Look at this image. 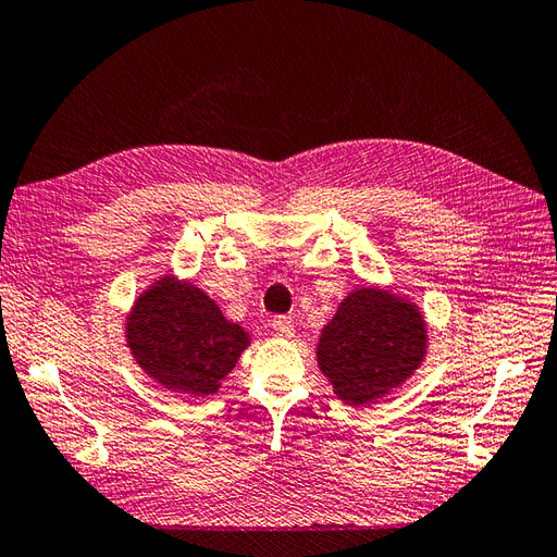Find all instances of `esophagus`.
Segmentation results:
<instances>
[{
    "label": "esophagus",
    "instance_id": "34e87169",
    "mask_svg": "<svg viewBox=\"0 0 557 557\" xmlns=\"http://www.w3.org/2000/svg\"><path fill=\"white\" fill-rule=\"evenodd\" d=\"M270 325H273L277 337H294V320H292V318H287V315H275L273 322H270Z\"/></svg>",
    "mask_w": 557,
    "mask_h": 557
}]
</instances>
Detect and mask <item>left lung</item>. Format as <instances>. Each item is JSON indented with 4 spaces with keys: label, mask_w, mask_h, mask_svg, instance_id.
<instances>
[{
    "label": "left lung",
    "mask_w": 557,
    "mask_h": 557,
    "mask_svg": "<svg viewBox=\"0 0 557 557\" xmlns=\"http://www.w3.org/2000/svg\"><path fill=\"white\" fill-rule=\"evenodd\" d=\"M318 366L348 406H368L404 384L426 354L420 308L389 289L360 287L320 332Z\"/></svg>",
    "instance_id": "left-lung-1"
}]
</instances>
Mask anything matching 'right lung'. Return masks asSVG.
I'll use <instances>...</instances> for the list:
<instances>
[{
	"mask_svg": "<svg viewBox=\"0 0 557 557\" xmlns=\"http://www.w3.org/2000/svg\"><path fill=\"white\" fill-rule=\"evenodd\" d=\"M125 339L151 380L189 396L215 394L251 344L249 332L230 322L209 294L173 275L139 294Z\"/></svg>",
	"mask_w": 557,
	"mask_h": 557,
	"instance_id": "1",
	"label": "right lung"
}]
</instances>
